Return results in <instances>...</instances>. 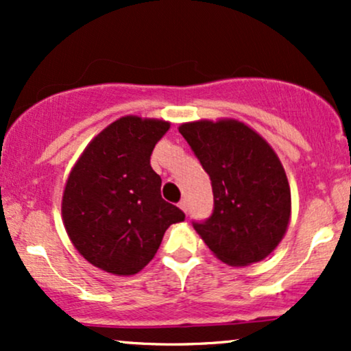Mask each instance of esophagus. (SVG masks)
<instances>
[{"label":"esophagus","instance_id":"1","mask_svg":"<svg viewBox=\"0 0 351 351\" xmlns=\"http://www.w3.org/2000/svg\"><path fill=\"white\" fill-rule=\"evenodd\" d=\"M178 206H180L181 211L186 213V211H188V201H186V199H181L180 203H178Z\"/></svg>","mask_w":351,"mask_h":351}]
</instances>
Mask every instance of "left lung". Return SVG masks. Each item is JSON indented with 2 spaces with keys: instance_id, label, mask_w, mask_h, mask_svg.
<instances>
[{
  "instance_id": "obj_1",
  "label": "left lung",
  "mask_w": 351,
  "mask_h": 351,
  "mask_svg": "<svg viewBox=\"0 0 351 351\" xmlns=\"http://www.w3.org/2000/svg\"><path fill=\"white\" fill-rule=\"evenodd\" d=\"M211 178L215 209L196 232L219 261L244 267L265 259L287 231L291 186L279 156L265 140L234 119L180 125Z\"/></svg>"
}]
</instances>
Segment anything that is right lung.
<instances>
[{
    "instance_id": "right-lung-1",
    "label": "right lung",
    "mask_w": 351,
    "mask_h": 351,
    "mask_svg": "<svg viewBox=\"0 0 351 351\" xmlns=\"http://www.w3.org/2000/svg\"><path fill=\"white\" fill-rule=\"evenodd\" d=\"M170 122L125 115L92 138L66 181L62 223L80 256L115 276H134L155 257L184 213L160 195L150 156Z\"/></svg>"
}]
</instances>
